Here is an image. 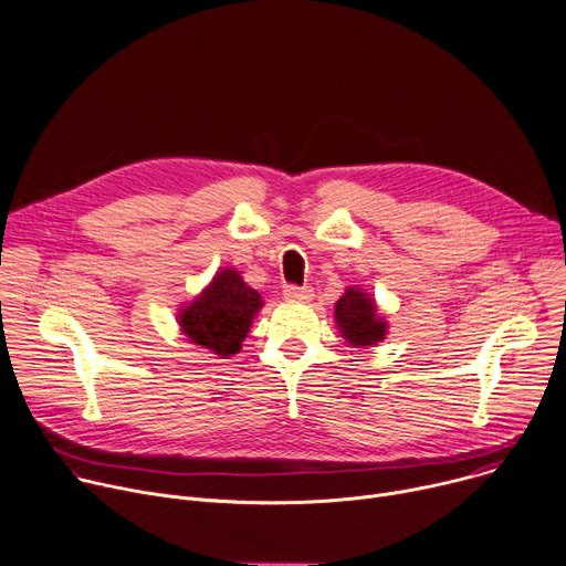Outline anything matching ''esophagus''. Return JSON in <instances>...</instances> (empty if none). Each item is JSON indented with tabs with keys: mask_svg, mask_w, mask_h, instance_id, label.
I'll use <instances>...</instances> for the list:
<instances>
[{
	"mask_svg": "<svg viewBox=\"0 0 566 566\" xmlns=\"http://www.w3.org/2000/svg\"><path fill=\"white\" fill-rule=\"evenodd\" d=\"M284 297L293 300V302H310L314 297V289L312 286H284Z\"/></svg>",
	"mask_w": 566,
	"mask_h": 566,
	"instance_id": "esophagus-1",
	"label": "esophagus"
}]
</instances>
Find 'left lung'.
<instances>
[{
  "label": "left lung",
  "mask_w": 566,
  "mask_h": 566,
  "mask_svg": "<svg viewBox=\"0 0 566 566\" xmlns=\"http://www.w3.org/2000/svg\"><path fill=\"white\" fill-rule=\"evenodd\" d=\"M334 318L343 338L354 347L377 345L386 338L388 323L377 316L375 300L356 286L345 289L336 302Z\"/></svg>",
  "instance_id": "left-lung-1"
}]
</instances>
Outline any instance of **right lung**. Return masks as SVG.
<instances>
[{
    "instance_id": "1",
    "label": "right lung",
    "mask_w": 566,
    "mask_h": 566,
    "mask_svg": "<svg viewBox=\"0 0 566 566\" xmlns=\"http://www.w3.org/2000/svg\"><path fill=\"white\" fill-rule=\"evenodd\" d=\"M262 304V295L243 282L239 271L221 269L208 289L182 306L178 323L193 345L232 356L241 349Z\"/></svg>"
}]
</instances>
